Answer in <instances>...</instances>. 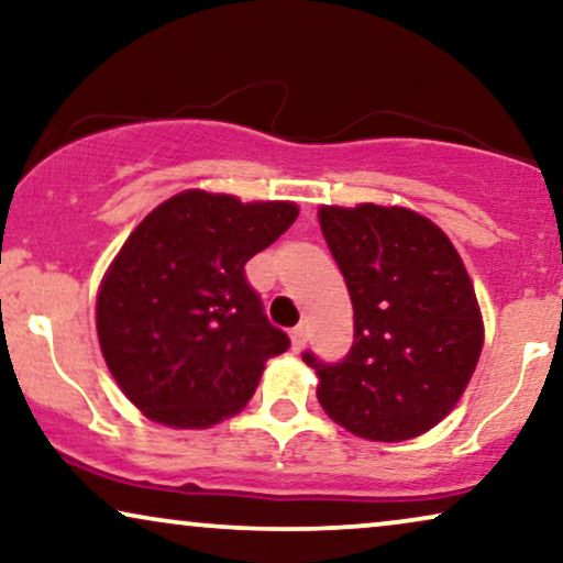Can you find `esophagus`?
Listing matches in <instances>:
<instances>
[{
    "label": "esophagus",
    "instance_id": "esophagus-1",
    "mask_svg": "<svg viewBox=\"0 0 563 563\" xmlns=\"http://www.w3.org/2000/svg\"><path fill=\"white\" fill-rule=\"evenodd\" d=\"M289 338H291V351L299 353V351L305 349V343H307V330H305L302 325H297V328L289 333Z\"/></svg>",
    "mask_w": 563,
    "mask_h": 563
}]
</instances>
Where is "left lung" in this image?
I'll use <instances>...</instances> for the list:
<instances>
[{
	"label": "left lung",
	"instance_id": "obj_1",
	"mask_svg": "<svg viewBox=\"0 0 563 563\" xmlns=\"http://www.w3.org/2000/svg\"><path fill=\"white\" fill-rule=\"evenodd\" d=\"M318 218L353 302L349 356H302L322 410L368 441L422 435L453 410L482 353L464 261L435 222L405 207H320Z\"/></svg>",
	"mask_w": 563,
	"mask_h": 563
}]
</instances>
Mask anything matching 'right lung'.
I'll list each match as a JSON object with an SVG mask.
<instances>
[{
  "label": "right lung",
  "mask_w": 563,
  "mask_h": 563,
  "mask_svg": "<svg viewBox=\"0 0 563 563\" xmlns=\"http://www.w3.org/2000/svg\"><path fill=\"white\" fill-rule=\"evenodd\" d=\"M295 202L187 189L137 225L97 295V335L114 382L145 418L210 428L241 412L264 364L289 349L245 264L297 220Z\"/></svg>",
  "instance_id": "right-lung-1"
}]
</instances>
